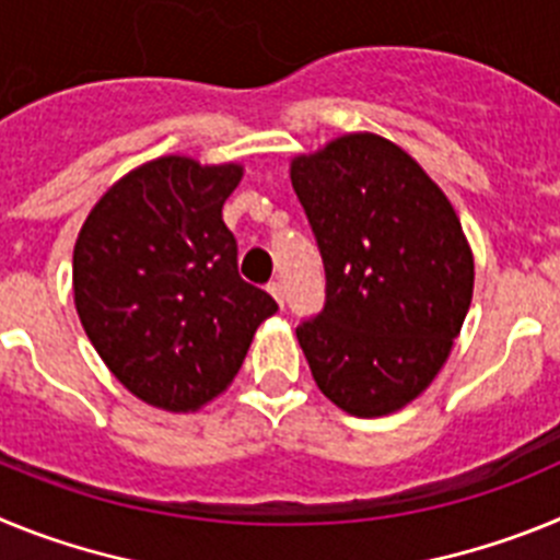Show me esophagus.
<instances>
[{
  "mask_svg": "<svg viewBox=\"0 0 560 560\" xmlns=\"http://www.w3.org/2000/svg\"><path fill=\"white\" fill-rule=\"evenodd\" d=\"M266 289H269V294L275 296V300H277V305H280V308H283V303H285V291H283V283H277V280H271V283L266 285Z\"/></svg>",
  "mask_w": 560,
  "mask_h": 560,
  "instance_id": "34e87169",
  "label": "esophagus"
}]
</instances>
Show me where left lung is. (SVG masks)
<instances>
[{"label": "left lung", "instance_id": "obj_1", "mask_svg": "<svg viewBox=\"0 0 560 560\" xmlns=\"http://www.w3.org/2000/svg\"><path fill=\"white\" fill-rule=\"evenodd\" d=\"M325 264V305L296 328L316 387L355 418L398 412L446 364L474 255L446 192L404 148L345 133L291 160Z\"/></svg>", "mask_w": 560, "mask_h": 560}]
</instances>
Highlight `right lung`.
I'll return each instance as SVG.
<instances>
[{
    "label": "right lung",
    "instance_id": "right-lung-1",
    "mask_svg": "<svg viewBox=\"0 0 560 560\" xmlns=\"http://www.w3.org/2000/svg\"><path fill=\"white\" fill-rule=\"evenodd\" d=\"M244 167L160 156L114 182L72 255L75 308L122 387L192 412L224 393L277 303L237 275L221 219Z\"/></svg>",
    "mask_w": 560,
    "mask_h": 560
}]
</instances>
